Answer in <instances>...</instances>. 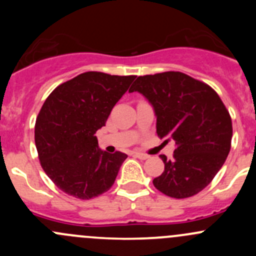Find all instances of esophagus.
<instances>
[{
  "instance_id": "obj_1",
  "label": "esophagus",
  "mask_w": 256,
  "mask_h": 256,
  "mask_svg": "<svg viewBox=\"0 0 256 256\" xmlns=\"http://www.w3.org/2000/svg\"><path fill=\"white\" fill-rule=\"evenodd\" d=\"M134 156H136V157H138V158H140V160H146V158H148V154H142V152H138V151L134 152Z\"/></svg>"
}]
</instances>
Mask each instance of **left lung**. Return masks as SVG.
Segmentation results:
<instances>
[{
    "mask_svg": "<svg viewBox=\"0 0 256 256\" xmlns=\"http://www.w3.org/2000/svg\"><path fill=\"white\" fill-rule=\"evenodd\" d=\"M128 92H138L154 106L158 138L176 142L174 158L160 156L164 171L154 180V187L177 200L204 190L226 162L233 136L219 95L180 72L138 76Z\"/></svg>",
    "mask_w": 256,
    "mask_h": 256,
    "instance_id": "8db88e82",
    "label": "left lung"
}]
</instances>
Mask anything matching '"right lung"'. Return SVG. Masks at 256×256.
<instances>
[{"label": "right lung", "instance_id": "1", "mask_svg": "<svg viewBox=\"0 0 256 256\" xmlns=\"http://www.w3.org/2000/svg\"><path fill=\"white\" fill-rule=\"evenodd\" d=\"M136 76L86 72L56 86L37 116L34 141L52 182L79 200L109 190L128 154L102 151L95 136Z\"/></svg>", "mask_w": 256, "mask_h": 256}]
</instances>
